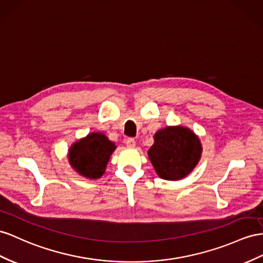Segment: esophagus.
<instances>
[{
    "label": "esophagus",
    "mask_w": 263,
    "mask_h": 263,
    "mask_svg": "<svg viewBox=\"0 0 263 263\" xmlns=\"http://www.w3.org/2000/svg\"><path fill=\"white\" fill-rule=\"evenodd\" d=\"M125 145H126L127 147H134V146H136V140L132 139V138L126 139V140H125Z\"/></svg>",
    "instance_id": "esophagus-1"
}]
</instances>
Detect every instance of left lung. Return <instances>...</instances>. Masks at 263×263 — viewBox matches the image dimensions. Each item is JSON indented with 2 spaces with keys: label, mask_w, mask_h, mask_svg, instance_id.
Listing matches in <instances>:
<instances>
[{
  "label": "left lung",
  "mask_w": 263,
  "mask_h": 263,
  "mask_svg": "<svg viewBox=\"0 0 263 263\" xmlns=\"http://www.w3.org/2000/svg\"><path fill=\"white\" fill-rule=\"evenodd\" d=\"M153 139L154 143L147 151V157L161 179H183L199 163L202 144L199 137L189 127L166 126L154 134Z\"/></svg>",
  "instance_id": "1"
}]
</instances>
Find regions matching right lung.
Listing matches in <instances>:
<instances>
[{"label": "right lung", "mask_w": 263, "mask_h": 263, "mask_svg": "<svg viewBox=\"0 0 263 263\" xmlns=\"http://www.w3.org/2000/svg\"><path fill=\"white\" fill-rule=\"evenodd\" d=\"M116 149V144L104 133L91 132L70 146L67 159L72 169L81 177L96 180L104 174Z\"/></svg>", "instance_id": "right-lung-1"}]
</instances>
